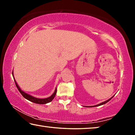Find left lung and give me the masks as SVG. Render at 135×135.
Wrapping results in <instances>:
<instances>
[{
    "label": "left lung",
    "mask_w": 135,
    "mask_h": 135,
    "mask_svg": "<svg viewBox=\"0 0 135 135\" xmlns=\"http://www.w3.org/2000/svg\"><path fill=\"white\" fill-rule=\"evenodd\" d=\"M114 96H113V97H112L111 98H109V99L107 100H105V101H104V102H102V103H100V104H98V105H93V106H84V107H98V106H100V105H102L106 104V103H107V102H108V101H109V100H110L112 99V98H113L114 97Z\"/></svg>",
    "instance_id": "1"
}]
</instances>
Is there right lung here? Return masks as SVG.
I'll return each mask as SVG.
<instances>
[{
  "label": "right lung",
  "instance_id": "right-lung-1",
  "mask_svg": "<svg viewBox=\"0 0 135 135\" xmlns=\"http://www.w3.org/2000/svg\"><path fill=\"white\" fill-rule=\"evenodd\" d=\"M12 76L13 77V79H14L16 86H17V88L18 89V90L20 91V92L21 93V94L23 96V97L26 98V99L30 100V101L34 102V103H36V104H46L47 103H49V102H51L52 100L54 99L55 97V95L56 94V92H57L56 88L55 89V90L53 94H52L51 97H49L48 98H42H42H36L35 97H33L32 95H29V94H28V93H26L25 92H24L23 90H21V89L20 88L19 86H18V84L17 83V81H16V80H15L14 76H13V71H12Z\"/></svg>",
  "mask_w": 135,
  "mask_h": 135
}]
</instances>
